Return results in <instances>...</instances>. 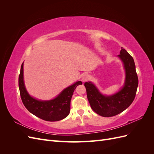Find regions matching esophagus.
Listing matches in <instances>:
<instances>
[{
  "label": "esophagus",
  "instance_id": "esophagus-1",
  "mask_svg": "<svg viewBox=\"0 0 154 154\" xmlns=\"http://www.w3.org/2000/svg\"><path fill=\"white\" fill-rule=\"evenodd\" d=\"M88 78V75H87V74H84L82 75V80L83 82H84V81H86Z\"/></svg>",
  "mask_w": 154,
  "mask_h": 154
}]
</instances>
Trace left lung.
I'll return each instance as SVG.
<instances>
[{
    "label": "left lung",
    "mask_w": 154,
    "mask_h": 154,
    "mask_svg": "<svg viewBox=\"0 0 154 154\" xmlns=\"http://www.w3.org/2000/svg\"><path fill=\"white\" fill-rule=\"evenodd\" d=\"M118 57L124 63L126 80L122 89L116 94L102 95L91 82H85L87 96L92 109L103 117H112L122 112L132 104L136 97L138 86V77L132 56L122 48Z\"/></svg>",
    "instance_id": "obj_1"
}]
</instances>
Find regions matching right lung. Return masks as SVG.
I'll list each match as a JSON object with an SVG mask.
<instances>
[{
	"label": "right lung",
	"instance_id": "add662e5",
	"mask_svg": "<svg viewBox=\"0 0 154 154\" xmlns=\"http://www.w3.org/2000/svg\"><path fill=\"white\" fill-rule=\"evenodd\" d=\"M23 63L18 77V87L22 103L31 113L48 122H57L66 118L70 112L71 100L76 87L82 84L78 81L68 87L54 98L50 101H39L31 97L27 93L23 77Z\"/></svg>",
	"mask_w": 154,
	"mask_h": 154
}]
</instances>
